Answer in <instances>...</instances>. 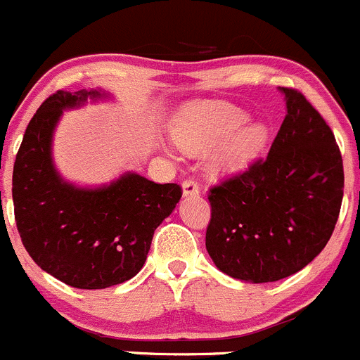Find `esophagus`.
Here are the masks:
<instances>
[{"mask_svg":"<svg viewBox=\"0 0 360 360\" xmlns=\"http://www.w3.org/2000/svg\"><path fill=\"white\" fill-rule=\"evenodd\" d=\"M182 189H184V196H198L200 194V184L194 180V178H187L184 180L182 184Z\"/></svg>","mask_w":360,"mask_h":360,"instance_id":"esophagus-1","label":"esophagus"}]
</instances>
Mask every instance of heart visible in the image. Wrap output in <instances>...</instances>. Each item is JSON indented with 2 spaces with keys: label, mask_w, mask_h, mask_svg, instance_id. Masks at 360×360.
Returning a JSON list of instances; mask_svg holds the SVG:
<instances>
[{
  "label": "heart",
  "mask_w": 360,
  "mask_h": 360,
  "mask_svg": "<svg viewBox=\"0 0 360 360\" xmlns=\"http://www.w3.org/2000/svg\"><path fill=\"white\" fill-rule=\"evenodd\" d=\"M248 120V112L231 104L201 102L187 105L174 116L171 122V138L184 152L203 153L229 134H233ZM266 125L252 123L229 138L215 157V164L226 173L245 169L266 145Z\"/></svg>",
  "instance_id": "b5f03b06"
}]
</instances>
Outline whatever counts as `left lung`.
<instances>
[{
  "mask_svg": "<svg viewBox=\"0 0 360 360\" xmlns=\"http://www.w3.org/2000/svg\"><path fill=\"white\" fill-rule=\"evenodd\" d=\"M266 157L208 189L205 245L228 276L272 283L302 270L327 245L343 201V159L323 116L295 88Z\"/></svg>",
  "mask_w": 360,
  "mask_h": 360,
  "instance_id": "obj_1",
  "label": "left lung"
}]
</instances>
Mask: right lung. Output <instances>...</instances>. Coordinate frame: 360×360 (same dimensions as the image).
I'll return each instance as SVG.
<instances>
[{
  "instance_id": "add662e5",
  "label": "right lung",
  "mask_w": 360,
  "mask_h": 360,
  "mask_svg": "<svg viewBox=\"0 0 360 360\" xmlns=\"http://www.w3.org/2000/svg\"><path fill=\"white\" fill-rule=\"evenodd\" d=\"M88 97L101 94L58 90L37 109L15 155L12 198L33 262L65 285L102 290L143 269L153 231L176 207L182 187L136 173L95 191L65 184L53 167L51 138L61 111Z\"/></svg>"
}]
</instances>
